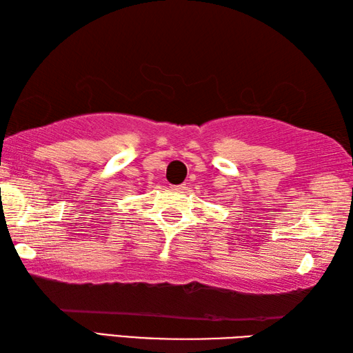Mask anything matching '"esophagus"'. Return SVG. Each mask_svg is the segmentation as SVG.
<instances>
[{"label":"esophagus","instance_id":"obj_1","mask_svg":"<svg viewBox=\"0 0 353 353\" xmlns=\"http://www.w3.org/2000/svg\"><path fill=\"white\" fill-rule=\"evenodd\" d=\"M171 188H172V191L181 192V191H183V185H174V186H171Z\"/></svg>","mask_w":353,"mask_h":353}]
</instances>
